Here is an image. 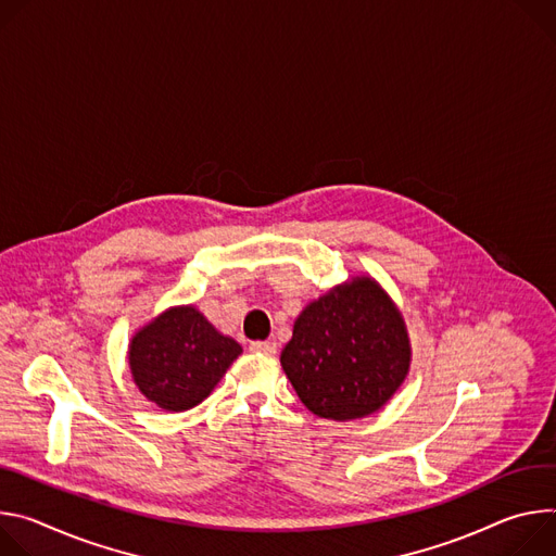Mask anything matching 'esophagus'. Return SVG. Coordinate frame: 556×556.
I'll return each instance as SVG.
<instances>
[{"label":"esophagus","instance_id":"esophagus-1","mask_svg":"<svg viewBox=\"0 0 556 556\" xmlns=\"http://www.w3.org/2000/svg\"><path fill=\"white\" fill-rule=\"evenodd\" d=\"M276 342H252L250 344V351H254V353H265V355H274L276 353Z\"/></svg>","mask_w":556,"mask_h":556}]
</instances>
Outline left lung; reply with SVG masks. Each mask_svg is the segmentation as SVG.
<instances>
[{"instance_id": "8db88e82", "label": "left lung", "mask_w": 556, "mask_h": 556, "mask_svg": "<svg viewBox=\"0 0 556 556\" xmlns=\"http://www.w3.org/2000/svg\"><path fill=\"white\" fill-rule=\"evenodd\" d=\"M408 336L389 295L355 278L312 302L280 362L300 402L325 419L376 413L408 374Z\"/></svg>"}]
</instances>
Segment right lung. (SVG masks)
<instances>
[{"instance_id": "obj_1", "label": "right lung", "mask_w": 556, "mask_h": 556, "mask_svg": "<svg viewBox=\"0 0 556 556\" xmlns=\"http://www.w3.org/2000/svg\"><path fill=\"white\" fill-rule=\"evenodd\" d=\"M240 351L194 306H176L132 338L130 368L150 402L165 410H188L212 393Z\"/></svg>"}]
</instances>
